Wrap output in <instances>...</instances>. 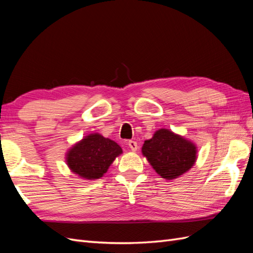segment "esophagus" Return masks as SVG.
Segmentation results:
<instances>
[{
    "label": "esophagus",
    "mask_w": 253,
    "mask_h": 253,
    "mask_svg": "<svg viewBox=\"0 0 253 253\" xmlns=\"http://www.w3.org/2000/svg\"><path fill=\"white\" fill-rule=\"evenodd\" d=\"M127 144H128V148L131 149L133 152L137 151V149H138V145H137V142L134 141V140H128Z\"/></svg>",
    "instance_id": "obj_1"
}]
</instances>
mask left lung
I'll return each instance as SVG.
<instances>
[{
  "instance_id": "1",
  "label": "left lung",
  "mask_w": 253,
  "mask_h": 253,
  "mask_svg": "<svg viewBox=\"0 0 253 253\" xmlns=\"http://www.w3.org/2000/svg\"><path fill=\"white\" fill-rule=\"evenodd\" d=\"M142 154L157 174L165 179H174L189 171L196 160V147L193 142L160 128L142 145Z\"/></svg>"
}]
</instances>
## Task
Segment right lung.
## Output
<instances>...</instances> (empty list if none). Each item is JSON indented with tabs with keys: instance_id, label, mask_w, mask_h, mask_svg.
<instances>
[{
	"instance_id": "add662e5",
	"label": "right lung",
	"mask_w": 253,
	"mask_h": 253,
	"mask_svg": "<svg viewBox=\"0 0 253 253\" xmlns=\"http://www.w3.org/2000/svg\"><path fill=\"white\" fill-rule=\"evenodd\" d=\"M122 153L120 145L100 134H90L67 152L66 163L72 172L85 179L103 176L109 167Z\"/></svg>"
}]
</instances>
